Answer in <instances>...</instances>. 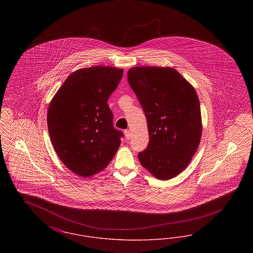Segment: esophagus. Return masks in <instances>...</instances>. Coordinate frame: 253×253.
<instances>
[{"label": "esophagus", "mask_w": 253, "mask_h": 253, "mask_svg": "<svg viewBox=\"0 0 253 253\" xmlns=\"http://www.w3.org/2000/svg\"><path fill=\"white\" fill-rule=\"evenodd\" d=\"M124 133H125V137H126V139H127V140H129V139L131 138V132H130V130H125V131H124Z\"/></svg>", "instance_id": "1"}]
</instances>
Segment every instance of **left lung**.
Instances as JSON below:
<instances>
[{
    "label": "left lung",
    "mask_w": 253,
    "mask_h": 253,
    "mask_svg": "<svg viewBox=\"0 0 253 253\" xmlns=\"http://www.w3.org/2000/svg\"><path fill=\"white\" fill-rule=\"evenodd\" d=\"M128 83L144 111L149 130V144L138 153V160L158 179H170L188 166L200 143L197 94L171 67H132Z\"/></svg>",
    "instance_id": "obj_1"
}]
</instances>
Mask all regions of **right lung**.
Returning a JSON list of instances; mask_svg holds the SVG:
<instances>
[{"label":"right lung","instance_id":"obj_1","mask_svg":"<svg viewBox=\"0 0 253 253\" xmlns=\"http://www.w3.org/2000/svg\"><path fill=\"white\" fill-rule=\"evenodd\" d=\"M122 75V69L110 66L79 69L50 102L47 125L55 152L83 177L106 168L121 146L123 132L114 128L107 101Z\"/></svg>","mask_w":253,"mask_h":253}]
</instances>
